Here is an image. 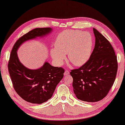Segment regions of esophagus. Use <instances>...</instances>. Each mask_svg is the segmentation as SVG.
Listing matches in <instances>:
<instances>
[{
  "instance_id": "1",
  "label": "esophagus",
  "mask_w": 125,
  "mask_h": 125,
  "mask_svg": "<svg viewBox=\"0 0 125 125\" xmlns=\"http://www.w3.org/2000/svg\"><path fill=\"white\" fill-rule=\"evenodd\" d=\"M69 74H70V73H69V71H68V70H65V71L64 75H68Z\"/></svg>"
}]
</instances>
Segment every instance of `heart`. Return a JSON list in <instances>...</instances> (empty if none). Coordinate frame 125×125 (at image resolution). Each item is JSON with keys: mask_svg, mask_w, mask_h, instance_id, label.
<instances>
[{"mask_svg": "<svg viewBox=\"0 0 125 125\" xmlns=\"http://www.w3.org/2000/svg\"><path fill=\"white\" fill-rule=\"evenodd\" d=\"M55 48L50 50L52 58L57 65H62L68 53V58L77 66L85 64L91 56L93 46L92 35L80 31H66L57 36Z\"/></svg>", "mask_w": 125, "mask_h": 125, "instance_id": "1", "label": "heart"}]
</instances>
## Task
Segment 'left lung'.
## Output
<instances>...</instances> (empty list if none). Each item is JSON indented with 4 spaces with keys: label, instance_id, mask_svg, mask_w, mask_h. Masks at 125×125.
<instances>
[{
    "label": "left lung",
    "instance_id": "obj_1",
    "mask_svg": "<svg viewBox=\"0 0 125 125\" xmlns=\"http://www.w3.org/2000/svg\"><path fill=\"white\" fill-rule=\"evenodd\" d=\"M95 38L94 48L87 62L72 70L73 87L80 100L95 102L107 95L116 79L118 64L117 56L110 42L93 28Z\"/></svg>",
    "mask_w": 125,
    "mask_h": 125
}]
</instances>
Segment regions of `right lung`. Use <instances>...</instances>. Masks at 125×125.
<instances>
[{
  "instance_id": "1",
  "label": "right lung",
  "mask_w": 125,
  "mask_h": 125,
  "mask_svg": "<svg viewBox=\"0 0 125 125\" xmlns=\"http://www.w3.org/2000/svg\"><path fill=\"white\" fill-rule=\"evenodd\" d=\"M51 28H37L20 37L11 50L8 70L17 93L27 102L41 104L50 99L55 88L64 76V69L52 66L48 62L37 69H30L20 62L17 51L24 42L43 37L50 33Z\"/></svg>"
}]
</instances>
